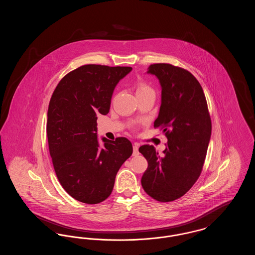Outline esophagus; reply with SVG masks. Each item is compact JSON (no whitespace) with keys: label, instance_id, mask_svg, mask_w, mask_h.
I'll use <instances>...</instances> for the list:
<instances>
[{"label":"esophagus","instance_id":"obj_1","mask_svg":"<svg viewBox=\"0 0 255 255\" xmlns=\"http://www.w3.org/2000/svg\"><path fill=\"white\" fill-rule=\"evenodd\" d=\"M138 154H139V152H138V145L134 143L133 145V156H137Z\"/></svg>","mask_w":255,"mask_h":255}]
</instances>
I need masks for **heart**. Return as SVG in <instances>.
I'll list each match as a JSON object with an SVG mask.
<instances>
[{"mask_svg": "<svg viewBox=\"0 0 255 255\" xmlns=\"http://www.w3.org/2000/svg\"><path fill=\"white\" fill-rule=\"evenodd\" d=\"M146 94H155L154 89L150 85H148L146 82H138L135 86V95L141 96Z\"/></svg>", "mask_w": 255, "mask_h": 255, "instance_id": "heart-1", "label": "heart"}]
</instances>
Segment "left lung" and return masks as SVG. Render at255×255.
<instances>
[{
	"instance_id": "left-lung-1",
	"label": "left lung",
	"mask_w": 255,
	"mask_h": 255,
	"mask_svg": "<svg viewBox=\"0 0 255 255\" xmlns=\"http://www.w3.org/2000/svg\"><path fill=\"white\" fill-rule=\"evenodd\" d=\"M161 86V104L154 127L168 141L163 155L153 145L138 151L148 161L141 185L158 202H172L185 194L200 177L211 135V119L203 88L188 71L167 63L152 64L147 72Z\"/></svg>"
}]
</instances>
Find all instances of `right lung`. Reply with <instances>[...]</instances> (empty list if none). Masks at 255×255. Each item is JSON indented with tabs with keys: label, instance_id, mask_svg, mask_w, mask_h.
Segmentation results:
<instances>
[{
	"label": "right lung",
	"instance_id": "1",
	"mask_svg": "<svg viewBox=\"0 0 255 255\" xmlns=\"http://www.w3.org/2000/svg\"><path fill=\"white\" fill-rule=\"evenodd\" d=\"M131 70L81 66L61 79L50 98L47 134L53 168L66 192L81 203L106 200L118 171L133 153L126 137H103L99 146L97 134V116L109 113L115 87Z\"/></svg>",
	"mask_w": 255,
	"mask_h": 255
}]
</instances>
